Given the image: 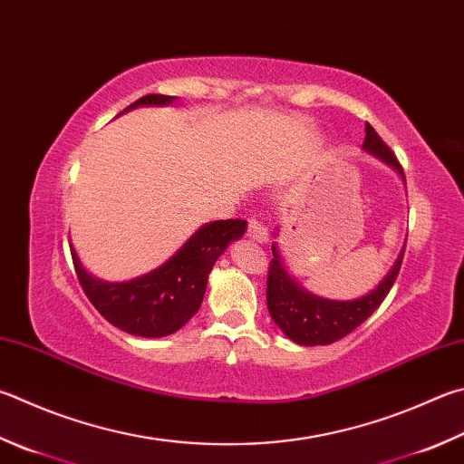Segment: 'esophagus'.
Masks as SVG:
<instances>
[{
	"mask_svg": "<svg viewBox=\"0 0 464 464\" xmlns=\"http://www.w3.org/2000/svg\"><path fill=\"white\" fill-rule=\"evenodd\" d=\"M247 235L257 243H266L267 241V227L261 221H257V218H249Z\"/></svg>",
	"mask_w": 464,
	"mask_h": 464,
	"instance_id": "34e87169",
	"label": "esophagus"
}]
</instances>
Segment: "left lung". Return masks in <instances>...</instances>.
I'll return each mask as SVG.
<instances>
[{"label": "left lung", "mask_w": 464, "mask_h": 464, "mask_svg": "<svg viewBox=\"0 0 464 464\" xmlns=\"http://www.w3.org/2000/svg\"><path fill=\"white\" fill-rule=\"evenodd\" d=\"M363 150L382 160L387 166H392L401 176V180L406 182V176H403L398 158L393 156V151L385 146V141L377 136V131L369 123L365 125ZM403 251H406V246L401 247V254L395 259L390 274L383 277V282L375 290L357 300L339 302L318 298L314 294L302 288L288 274V269H285L280 257L277 243H274V259L269 261L266 294L269 314H272L274 323L282 328V333L298 344L316 347V344H331L339 341L343 336L355 331L361 323H365L385 300L395 277L400 274Z\"/></svg>", "instance_id": "8db88e82"}]
</instances>
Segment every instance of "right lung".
<instances>
[{"label": "right lung", "instance_id": "obj_1", "mask_svg": "<svg viewBox=\"0 0 464 464\" xmlns=\"http://www.w3.org/2000/svg\"><path fill=\"white\" fill-rule=\"evenodd\" d=\"M172 101L174 97L168 95H146L125 111L140 105H168ZM246 227L247 223L241 218L207 223L164 266L130 282L97 280L85 272L79 256L71 249L74 272L101 316L130 334L158 339L176 333L198 313L210 269L227 246L246 233Z\"/></svg>", "mask_w": 464, "mask_h": 464}]
</instances>
